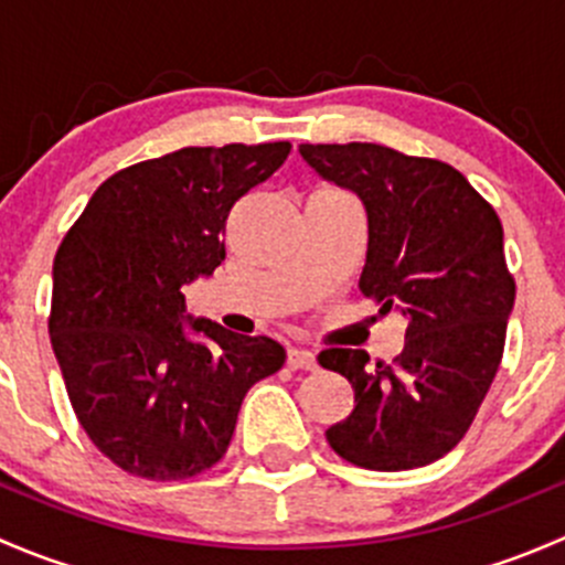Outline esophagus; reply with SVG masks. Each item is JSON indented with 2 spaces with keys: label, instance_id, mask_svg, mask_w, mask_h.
<instances>
[{
  "label": "esophagus",
  "instance_id": "esophagus-1",
  "mask_svg": "<svg viewBox=\"0 0 565 565\" xmlns=\"http://www.w3.org/2000/svg\"><path fill=\"white\" fill-rule=\"evenodd\" d=\"M287 363L292 369H303V372H317L319 361L311 350H300V347H292L287 355Z\"/></svg>",
  "mask_w": 565,
  "mask_h": 565
}]
</instances>
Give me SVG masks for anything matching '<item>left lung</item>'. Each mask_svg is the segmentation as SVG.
Masks as SVG:
<instances>
[{"mask_svg": "<svg viewBox=\"0 0 565 565\" xmlns=\"http://www.w3.org/2000/svg\"><path fill=\"white\" fill-rule=\"evenodd\" d=\"M328 180L361 196L369 218L363 298L407 319L404 350L372 366L333 347L319 363L355 388L330 448L366 470H413L467 435L500 361L516 281L492 204L448 163L385 145H300Z\"/></svg>", "mask_w": 565, "mask_h": 565, "instance_id": "left-lung-1", "label": "left lung"}]
</instances>
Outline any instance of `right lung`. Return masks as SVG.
I'll list each match as a JSON object with an SVG mask.
<instances>
[{"label": "right lung", "instance_id": "1", "mask_svg": "<svg viewBox=\"0 0 565 565\" xmlns=\"http://www.w3.org/2000/svg\"><path fill=\"white\" fill-rule=\"evenodd\" d=\"M289 141L182 147L114 172L54 256L49 333L93 446L147 481H185L226 454L248 388L287 361L267 335L210 319L185 339L182 284L226 256L232 207L287 161Z\"/></svg>", "mask_w": 565, "mask_h": 565}]
</instances>
